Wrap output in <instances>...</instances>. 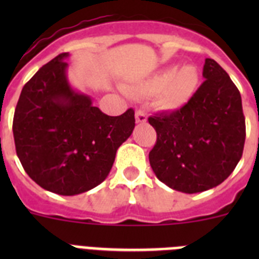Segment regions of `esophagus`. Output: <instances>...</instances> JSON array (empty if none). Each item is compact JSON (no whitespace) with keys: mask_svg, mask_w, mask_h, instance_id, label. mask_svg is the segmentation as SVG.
Segmentation results:
<instances>
[{"mask_svg":"<svg viewBox=\"0 0 259 259\" xmlns=\"http://www.w3.org/2000/svg\"><path fill=\"white\" fill-rule=\"evenodd\" d=\"M135 116H136V122L137 123H145L146 122V114H145V111H144V110H141V109H139V110H136V114H135Z\"/></svg>","mask_w":259,"mask_h":259,"instance_id":"esophagus-1","label":"esophagus"}]
</instances>
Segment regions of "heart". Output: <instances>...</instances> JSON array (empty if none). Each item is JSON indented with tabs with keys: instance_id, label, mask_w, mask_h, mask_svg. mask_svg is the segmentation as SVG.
I'll use <instances>...</instances> for the list:
<instances>
[{
	"instance_id": "heart-1",
	"label": "heart",
	"mask_w": 259,
	"mask_h": 259,
	"mask_svg": "<svg viewBox=\"0 0 259 259\" xmlns=\"http://www.w3.org/2000/svg\"><path fill=\"white\" fill-rule=\"evenodd\" d=\"M200 81L197 68L194 66L167 67L141 88L146 93L158 94V105L163 109L175 110L191 100Z\"/></svg>"
}]
</instances>
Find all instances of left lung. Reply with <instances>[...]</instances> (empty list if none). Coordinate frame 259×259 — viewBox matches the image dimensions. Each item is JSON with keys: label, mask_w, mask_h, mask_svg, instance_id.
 I'll return each mask as SVG.
<instances>
[{"label": "left lung", "mask_w": 259, "mask_h": 259, "mask_svg": "<svg viewBox=\"0 0 259 259\" xmlns=\"http://www.w3.org/2000/svg\"><path fill=\"white\" fill-rule=\"evenodd\" d=\"M205 81L184 106L149 116L157 143L149 162L158 179L175 191L198 193L224 180L239 163L245 144L241 96L211 58Z\"/></svg>", "instance_id": "left-lung-1"}]
</instances>
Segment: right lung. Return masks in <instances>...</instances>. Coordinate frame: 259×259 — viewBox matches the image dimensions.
Masks as SVG:
<instances>
[{
    "label": "right lung",
    "mask_w": 259,
    "mask_h": 259,
    "mask_svg": "<svg viewBox=\"0 0 259 259\" xmlns=\"http://www.w3.org/2000/svg\"><path fill=\"white\" fill-rule=\"evenodd\" d=\"M67 53L48 62L23 87L13 120L18 158L41 188L84 193L109 175L116 150L135 128V111L109 116L68 84Z\"/></svg>",
    "instance_id": "right-lung-1"
}]
</instances>
